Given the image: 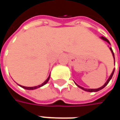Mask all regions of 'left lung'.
Masks as SVG:
<instances>
[{
  "instance_id": "obj_1",
  "label": "left lung",
  "mask_w": 120,
  "mask_h": 120,
  "mask_svg": "<svg viewBox=\"0 0 120 120\" xmlns=\"http://www.w3.org/2000/svg\"><path fill=\"white\" fill-rule=\"evenodd\" d=\"M101 39L103 40H104V41H107L108 43L110 44V43H109V41L106 38H105V37H101ZM109 49H110V50H111V51H112V54H113V58H114V60H115V57H114V53H113V51H112V47H109ZM114 71H115V69H113V71H112V74H111V75L109 76V79L107 80V81L105 82V83L104 84L102 87H99V88H98V89H85V88H83V87H81V86H79V85H78L77 84H76L79 87H80L81 89H82V90H83L84 91H89V92H96V91H99V90H102L103 88H104L106 85L108 84V83L109 82V81H110V79H112V76H113V73H114Z\"/></svg>"
}]
</instances>
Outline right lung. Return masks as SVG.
Instances as JSON below:
<instances>
[{
  "instance_id": "add662e5",
  "label": "right lung",
  "mask_w": 120,
  "mask_h": 120,
  "mask_svg": "<svg viewBox=\"0 0 120 120\" xmlns=\"http://www.w3.org/2000/svg\"><path fill=\"white\" fill-rule=\"evenodd\" d=\"M49 78H50V75L49 76V77L47 78V79L45 81V82H43L41 85H38V86H35V87H25V86H22V85H20L21 87H22V88H24V89H26V90H35V89H37V88H39L40 87H42L43 85H45L47 82H48V81L49 80Z\"/></svg>"
}]
</instances>
